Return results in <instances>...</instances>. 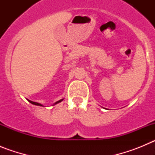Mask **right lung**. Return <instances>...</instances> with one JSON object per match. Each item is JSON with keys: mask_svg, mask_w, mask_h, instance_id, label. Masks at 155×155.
<instances>
[{"mask_svg": "<svg viewBox=\"0 0 155 155\" xmlns=\"http://www.w3.org/2000/svg\"><path fill=\"white\" fill-rule=\"evenodd\" d=\"M63 100H64V98H63V99H61V100H59V101H57V102H55V104H54V105H56V104H57V103H59V102H62ZM28 102H30V103H31V104H33V105H39V106H43V105H42V104H40V103H38V102H32V101H30V100H28Z\"/></svg>", "mask_w": 155, "mask_h": 155, "instance_id": "add662e5", "label": "right lung"}]
</instances>
